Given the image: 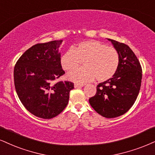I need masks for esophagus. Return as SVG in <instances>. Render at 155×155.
<instances>
[{
    "label": "esophagus",
    "mask_w": 155,
    "mask_h": 155,
    "mask_svg": "<svg viewBox=\"0 0 155 155\" xmlns=\"http://www.w3.org/2000/svg\"><path fill=\"white\" fill-rule=\"evenodd\" d=\"M84 86V85H83V84H74V87H75V88H78V87H83Z\"/></svg>",
    "instance_id": "1"
}]
</instances>
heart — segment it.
<instances>
[{"label":"heart","mask_w":155,"mask_h":155,"mask_svg":"<svg viewBox=\"0 0 155 155\" xmlns=\"http://www.w3.org/2000/svg\"><path fill=\"white\" fill-rule=\"evenodd\" d=\"M83 62V67L68 74L67 78L76 83H86L95 77L100 82L111 78L119 66L117 50L98 41H82L61 57V65L66 71L76 69Z\"/></svg>","instance_id":"b5f03b06"}]
</instances>
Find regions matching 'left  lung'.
<instances>
[{"label":"left lung","mask_w":155,"mask_h":155,"mask_svg":"<svg viewBox=\"0 0 155 155\" xmlns=\"http://www.w3.org/2000/svg\"><path fill=\"white\" fill-rule=\"evenodd\" d=\"M108 40L119 54V66L111 78L97 85L96 94L89 99V103L100 115L112 118L123 115L134 104L140 90L142 71L129 46Z\"/></svg>","instance_id":"obj_1"}]
</instances>
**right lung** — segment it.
<instances>
[{
    "mask_svg": "<svg viewBox=\"0 0 155 155\" xmlns=\"http://www.w3.org/2000/svg\"><path fill=\"white\" fill-rule=\"evenodd\" d=\"M63 40L37 44L17 61L14 85L21 102L33 115L49 119L65 108L74 83L54 81L64 74L59 48Z\"/></svg>",
    "mask_w": 155,
    "mask_h": 155,
    "instance_id": "1",
    "label": "right lung"
}]
</instances>
